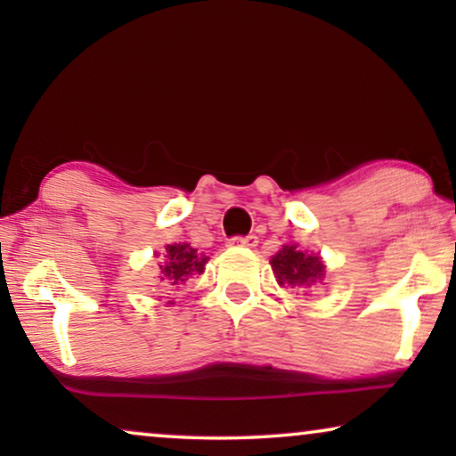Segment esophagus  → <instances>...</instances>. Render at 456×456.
<instances>
[{"label": "esophagus", "instance_id": "1", "mask_svg": "<svg viewBox=\"0 0 456 456\" xmlns=\"http://www.w3.org/2000/svg\"><path fill=\"white\" fill-rule=\"evenodd\" d=\"M230 247H257V236L255 234H247V236H232V239L228 240Z\"/></svg>", "mask_w": 456, "mask_h": 456}]
</instances>
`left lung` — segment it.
Masks as SVG:
<instances>
[{
	"instance_id": "8db88e82",
	"label": "left lung",
	"mask_w": 456,
	"mask_h": 456,
	"mask_svg": "<svg viewBox=\"0 0 456 456\" xmlns=\"http://www.w3.org/2000/svg\"><path fill=\"white\" fill-rule=\"evenodd\" d=\"M272 267L280 284H314L323 276V264L317 255H307L297 245H286L272 257Z\"/></svg>"
}]
</instances>
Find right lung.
<instances>
[{
  "label": "right lung",
  "instance_id": "obj_1",
  "mask_svg": "<svg viewBox=\"0 0 456 456\" xmlns=\"http://www.w3.org/2000/svg\"><path fill=\"white\" fill-rule=\"evenodd\" d=\"M164 257H166V264L159 265L161 273H164V278L161 280H167V284L170 286L184 284L192 273H203L205 264H208V257L197 255L195 248L186 245V242L167 245Z\"/></svg>",
  "mask_w": 456,
  "mask_h": 456
}]
</instances>
